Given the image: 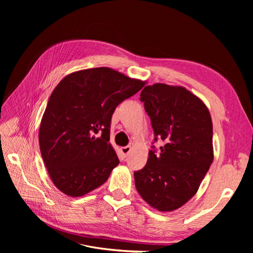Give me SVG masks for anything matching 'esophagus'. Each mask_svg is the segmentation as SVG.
I'll return each mask as SVG.
<instances>
[{
	"instance_id": "obj_1",
	"label": "esophagus",
	"mask_w": 253,
	"mask_h": 253,
	"mask_svg": "<svg viewBox=\"0 0 253 253\" xmlns=\"http://www.w3.org/2000/svg\"><path fill=\"white\" fill-rule=\"evenodd\" d=\"M131 150H132V148L129 147V145H126V147H122V148L120 149V151H121V154L124 155V157H125V158L129 154V152H131Z\"/></svg>"
}]
</instances>
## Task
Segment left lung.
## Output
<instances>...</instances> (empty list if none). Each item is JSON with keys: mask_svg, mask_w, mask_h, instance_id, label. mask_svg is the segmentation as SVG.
Segmentation results:
<instances>
[{"mask_svg": "<svg viewBox=\"0 0 253 253\" xmlns=\"http://www.w3.org/2000/svg\"><path fill=\"white\" fill-rule=\"evenodd\" d=\"M140 100L151 118L159 154L150 150L147 165L134 173L144 202L158 211L180 208L192 198L213 162V127L208 108L183 86L155 83ZM154 149V147H153Z\"/></svg>", "mask_w": 253, "mask_h": 253, "instance_id": "1", "label": "left lung"}]
</instances>
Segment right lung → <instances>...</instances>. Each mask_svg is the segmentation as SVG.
Here are the masks:
<instances>
[{
    "label": "right lung",
    "mask_w": 253,
    "mask_h": 253,
    "mask_svg": "<svg viewBox=\"0 0 253 253\" xmlns=\"http://www.w3.org/2000/svg\"><path fill=\"white\" fill-rule=\"evenodd\" d=\"M144 84L109 67L75 72L59 82L43 114L39 143L61 192L79 197L108 180L119 164L109 142L112 115Z\"/></svg>",
    "instance_id": "1"
}]
</instances>
